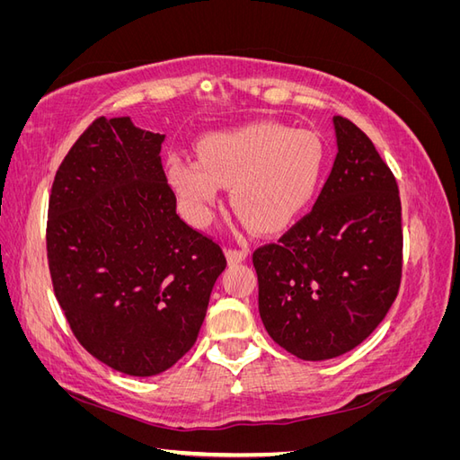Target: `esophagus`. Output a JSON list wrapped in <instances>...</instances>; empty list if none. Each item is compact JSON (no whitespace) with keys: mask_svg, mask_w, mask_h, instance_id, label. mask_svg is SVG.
Returning <instances> with one entry per match:
<instances>
[{"mask_svg":"<svg viewBox=\"0 0 460 460\" xmlns=\"http://www.w3.org/2000/svg\"><path fill=\"white\" fill-rule=\"evenodd\" d=\"M226 259L230 264H238L247 259V252L245 249H232L230 247V249H226Z\"/></svg>","mask_w":460,"mask_h":460,"instance_id":"obj_1","label":"esophagus"}]
</instances>
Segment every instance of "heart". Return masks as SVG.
<instances>
[{"label": "heart", "mask_w": 460, "mask_h": 460, "mask_svg": "<svg viewBox=\"0 0 460 460\" xmlns=\"http://www.w3.org/2000/svg\"><path fill=\"white\" fill-rule=\"evenodd\" d=\"M198 157L166 161V178L188 218L205 226L220 188H230L232 208L261 234L288 228L314 199L326 169V147L314 132L278 122L207 136Z\"/></svg>", "instance_id": "1"}]
</instances>
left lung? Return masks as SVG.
Instances as JSON below:
<instances>
[{"label": "left lung", "instance_id": "left-lung-1", "mask_svg": "<svg viewBox=\"0 0 460 460\" xmlns=\"http://www.w3.org/2000/svg\"><path fill=\"white\" fill-rule=\"evenodd\" d=\"M338 155L313 211L259 247V314L303 360L340 357L385 318L401 282L397 182L368 136L333 117Z\"/></svg>", "mask_w": 460, "mask_h": 460}]
</instances>
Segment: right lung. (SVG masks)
I'll return each mask as SVG.
<instances>
[{
	"instance_id": "right-lung-1",
	"label": "right lung",
	"mask_w": 460,
	"mask_h": 460,
	"mask_svg": "<svg viewBox=\"0 0 460 460\" xmlns=\"http://www.w3.org/2000/svg\"><path fill=\"white\" fill-rule=\"evenodd\" d=\"M164 134L93 120L66 153L48 211L51 282L71 330L103 365L155 376L196 343L222 249L176 215Z\"/></svg>"
}]
</instances>
